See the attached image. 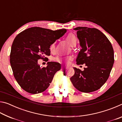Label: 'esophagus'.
I'll use <instances>...</instances> for the list:
<instances>
[{
	"label": "esophagus",
	"mask_w": 122,
	"mask_h": 122,
	"mask_svg": "<svg viewBox=\"0 0 122 122\" xmlns=\"http://www.w3.org/2000/svg\"><path fill=\"white\" fill-rule=\"evenodd\" d=\"M68 67H63V68H65V69H68Z\"/></svg>",
	"instance_id": "34e87169"
}]
</instances>
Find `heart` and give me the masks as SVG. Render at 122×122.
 <instances>
[{
  "label": "heart",
  "instance_id": "b5f03b06",
  "mask_svg": "<svg viewBox=\"0 0 122 122\" xmlns=\"http://www.w3.org/2000/svg\"><path fill=\"white\" fill-rule=\"evenodd\" d=\"M66 40L69 42V44L71 45V46H73L74 45L76 44L77 42V39H76L75 36L73 34H69L68 36H66ZM49 50L51 51H53L55 50V44L53 43L51 44L50 46H49ZM72 57L71 56H67V57H61V56H57L55 57L54 59V60L58 62H65L68 63L69 62L70 60H72Z\"/></svg>",
  "mask_w": 122,
  "mask_h": 122
}]
</instances>
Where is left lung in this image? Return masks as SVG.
Listing matches in <instances>:
<instances>
[{"label": "left lung", "instance_id": "obj_1", "mask_svg": "<svg viewBox=\"0 0 122 122\" xmlns=\"http://www.w3.org/2000/svg\"><path fill=\"white\" fill-rule=\"evenodd\" d=\"M74 30L77 31L81 47L76 59V64H85L86 67L83 71L74 67L75 74L71 81L80 92H94L106 83L110 75L114 63L112 46L98 29L78 27Z\"/></svg>", "mask_w": 122, "mask_h": 122}]
</instances>
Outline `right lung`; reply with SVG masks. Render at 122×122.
<instances>
[{
	"instance_id": "right-lung-1",
	"label": "right lung",
	"mask_w": 122,
	"mask_h": 122,
	"mask_svg": "<svg viewBox=\"0 0 122 122\" xmlns=\"http://www.w3.org/2000/svg\"><path fill=\"white\" fill-rule=\"evenodd\" d=\"M66 29L52 30L33 27L18 34L14 39L10 54V64L16 81L29 93L36 94L46 90L61 65L48 62L46 67H41L39 59L50 55V45L62 36Z\"/></svg>"
}]
</instances>
